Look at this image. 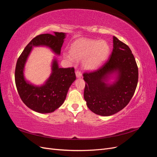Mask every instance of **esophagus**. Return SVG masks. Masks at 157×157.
Returning a JSON list of instances; mask_svg holds the SVG:
<instances>
[{"instance_id":"34e87169","label":"esophagus","mask_w":157,"mask_h":157,"mask_svg":"<svg viewBox=\"0 0 157 157\" xmlns=\"http://www.w3.org/2000/svg\"><path fill=\"white\" fill-rule=\"evenodd\" d=\"M76 77H77V78H81L82 77V74L81 73H80V71H76Z\"/></svg>"}]
</instances>
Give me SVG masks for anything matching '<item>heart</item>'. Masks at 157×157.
<instances>
[{"label": "heart", "mask_w": 157, "mask_h": 157, "mask_svg": "<svg viewBox=\"0 0 157 157\" xmlns=\"http://www.w3.org/2000/svg\"><path fill=\"white\" fill-rule=\"evenodd\" d=\"M110 48L105 40L81 39L75 41L70 46V54L63 57L71 62L82 59V67L86 70L96 69L102 65L109 56Z\"/></svg>", "instance_id": "heart-1"}]
</instances>
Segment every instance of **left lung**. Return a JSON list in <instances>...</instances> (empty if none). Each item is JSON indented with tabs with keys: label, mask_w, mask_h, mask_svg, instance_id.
<instances>
[{
	"label": "left lung",
	"mask_w": 157,
	"mask_h": 157,
	"mask_svg": "<svg viewBox=\"0 0 157 157\" xmlns=\"http://www.w3.org/2000/svg\"><path fill=\"white\" fill-rule=\"evenodd\" d=\"M113 48L106 63L98 70L83 74L84 98L95 114L107 117L124 109L134 96L138 68L126 44L113 36ZM114 79L109 83V80Z\"/></svg>",
	"instance_id": "left-lung-1"
}]
</instances>
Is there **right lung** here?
Returning a JSON list of instances; mask_svg holds the SVG:
<instances>
[{"mask_svg":"<svg viewBox=\"0 0 157 157\" xmlns=\"http://www.w3.org/2000/svg\"><path fill=\"white\" fill-rule=\"evenodd\" d=\"M65 37L66 33L58 32L38 35L26 46L17 61L15 82L17 92L23 102L33 111L43 114L56 111L63 103L69 88L76 79L74 68L59 67L56 57L52 61L50 77L43 84L37 86L25 77V66L33 47H47L59 56Z\"/></svg>","mask_w":157,"mask_h":157,"instance_id":"obj_1","label":"right lung"}]
</instances>
